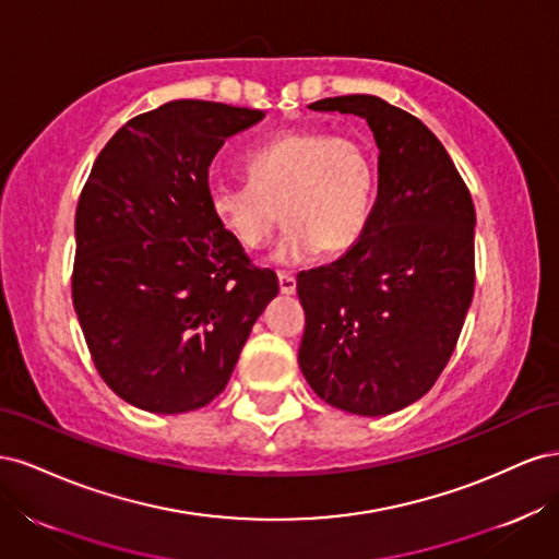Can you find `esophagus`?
<instances>
[{
    "mask_svg": "<svg viewBox=\"0 0 559 559\" xmlns=\"http://www.w3.org/2000/svg\"><path fill=\"white\" fill-rule=\"evenodd\" d=\"M277 280H280V292H282V294H286V296L296 294V277H294V275H289V273H277Z\"/></svg>",
    "mask_w": 559,
    "mask_h": 559,
    "instance_id": "obj_1",
    "label": "esophagus"
}]
</instances>
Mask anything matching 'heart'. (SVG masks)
<instances>
[{
    "label": "heart",
    "instance_id": "heart-1",
    "mask_svg": "<svg viewBox=\"0 0 559 559\" xmlns=\"http://www.w3.org/2000/svg\"><path fill=\"white\" fill-rule=\"evenodd\" d=\"M249 183H218L210 210L230 238L263 247L280 224L275 259L296 263L314 249L345 251L361 240L373 214L376 165L359 142L326 130L275 134L245 160Z\"/></svg>",
    "mask_w": 559,
    "mask_h": 559
}]
</instances>
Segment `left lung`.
<instances>
[{"mask_svg": "<svg viewBox=\"0 0 559 559\" xmlns=\"http://www.w3.org/2000/svg\"><path fill=\"white\" fill-rule=\"evenodd\" d=\"M308 109L361 116L380 156L361 240L298 275V364L333 408L389 415L425 396L452 357L476 284V210L445 146L413 114L376 95Z\"/></svg>", "mask_w": 559, "mask_h": 559, "instance_id": "obj_1", "label": "left lung"}]
</instances>
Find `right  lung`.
Masks as SVG:
<instances>
[{
	"label": "right lung",
	"mask_w": 559,
	"mask_h": 559,
	"mask_svg": "<svg viewBox=\"0 0 559 559\" xmlns=\"http://www.w3.org/2000/svg\"><path fill=\"white\" fill-rule=\"evenodd\" d=\"M263 116L173 99L118 130L83 186L74 310L99 376L134 408L177 415L214 401L280 292L210 210L216 151Z\"/></svg>",
	"instance_id": "1"
}]
</instances>
